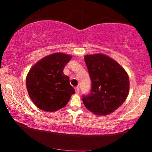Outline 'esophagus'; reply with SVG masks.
<instances>
[{
	"label": "esophagus",
	"instance_id": "34e87169",
	"mask_svg": "<svg viewBox=\"0 0 152 152\" xmlns=\"http://www.w3.org/2000/svg\"><path fill=\"white\" fill-rule=\"evenodd\" d=\"M75 92L76 94H78L80 92V88H78V87H76V88H75Z\"/></svg>",
	"mask_w": 152,
	"mask_h": 152
}]
</instances>
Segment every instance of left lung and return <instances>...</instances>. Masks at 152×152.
Returning a JSON list of instances; mask_svg holds the SVG:
<instances>
[{"instance_id":"1","label":"left lung","mask_w":152,"mask_h":152,"mask_svg":"<svg viewBox=\"0 0 152 152\" xmlns=\"http://www.w3.org/2000/svg\"><path fill=\"white\" fill-rule=\"evenodd\" d=\"M91 80L90 94L82 96L84 106L97 115H107L121 106L129 90L127 72L109 56L101 53L84 57Z\"/></svg>"}]
</instances>
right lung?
<instances>
[{"label": "right lung", "instance_id": "obj_1", "mask_svg": "<svg viewBox=\"0 0 152 152\" xmlns=\"http://www.w3.org/2000/svg\"><path fill=\"white\" fill-rule=\"evenodd\" d=\"M72 56L55 53L38 61L29 70L26 85L31 99L39 109L53 112L66 106L75 93L69 78L64 75L65 66Z\"/></svg>", "mask_w": 152, "mask_h": 152}]
</instances>
